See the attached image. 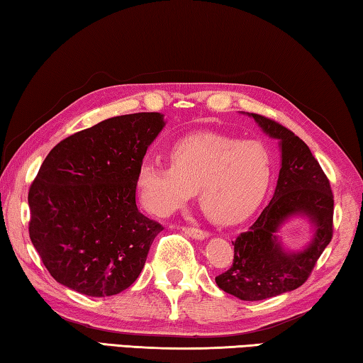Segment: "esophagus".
<instances>
[{
	"instance_id": "34e87169",
	"label": "esophagus",
	"mask_w": 363,
	"mask_h": 363,
	"mask_svg": "<svg viewBox=\"0 0 363 363\" xmlns=\"http://www.w3.org/2000/svg\"><path fill=\"white\" fill-rule=\"evenodd\" d=\"M182 230L185 231V233H186L188 236L194 238V240H206V238L209 236V233H207V231H204V230H199V228H193V227H183Z\"/></svg>"
}]
</instances>
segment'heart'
<instances>
[{"mask_svg": "<svg viewBox=\"0 0 363 363\" xmlns=\"http://www.w3.org/2000/svg\"><path fill=\"white\" fill-rule=\"evenodd\" d=\"M170 165L145 162L136 186L141 203L157 217L182 209L194 191L213 222L245 220L269 193L275 159L259 140L241 141L218 133H194L178 140Z\"/></svg>", "mask_w": 363, "mask_h": 363, "instance_id": "b5f03b06", "label": "heart"}]
</instances>
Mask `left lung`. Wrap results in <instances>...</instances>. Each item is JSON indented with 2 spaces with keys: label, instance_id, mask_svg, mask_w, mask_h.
Masks as SVG:
<instances>
[{
  "label": "left lung",
  "instance_id": "obj_1",
  "mask_svg": "<svg viewBox=\"0 0 363 363\" xmlns=\"http://www.w3.org/2000/svg\"><path fill=\"white\" fill-rule=\"evenodd\" d=\"M264 132L278 140L281 169L273 198L247 231L233 241V265L216 277L217 286L241 301H262L299 288L333 238V191L318 160L299 136L280 123L249 114ZM307 216L313 240L302 252H286L277 230L288 218Z\"/></svg>",
  "mask_w": 363,
  "mask_h": 363
}]
</instances>
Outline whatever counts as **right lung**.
Returning <instances> with one entry per match:
<instances>
[{"label": "right lung", "mask_w": 363, "mask_h": 363, "mask_svg": "<svg viewBox=\"0 0 363 363\" xmlns=\"http://www.w3.org/2000/svg\"><path fill=\"white\" fill-rule=\"evenodd\" d=\"M159 112L106 118L52 147L28 191V233L57 283L104 298L132 286L164 227L136 207L143 157Z\"/></svg>", "instance_id": "obj_1"}]
</instances>
